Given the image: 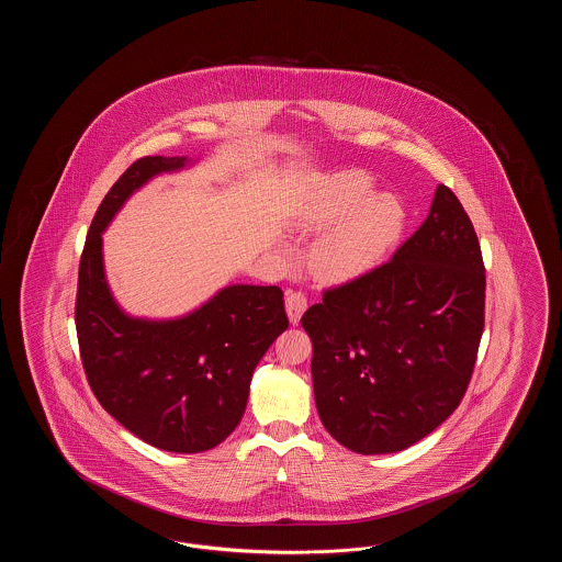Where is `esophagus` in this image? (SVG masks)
<instances>
[{"mask_svg":"<svg viewBox=\"0 0 562 562\" xmlns=\"http://www.w3.org/2000/svg\"><path fill=\"white\" fill-rule=\"evenodd\" d=\"M307 310V296L303 291H289L286 293V314L293 324L301 321L303 312Z\"/></svg>","mask_w":562,"mask_h":562,"instance_id":"1","label":"esophagus"}]
</instances>
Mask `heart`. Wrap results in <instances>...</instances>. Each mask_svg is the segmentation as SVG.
<instances>
[{"label":"heart","instance_id":"b5f03b06","mask_svg":"<svg viewBox=\"0 0 562 562\" xmlns=\"http://www.w3.org/2000/svg\"><path fill=\"white\" fill-rule=\"evenodd\" d=\"M373 179L360 170H348L328 179L303 213L307 229H326L312 261L322 276L349 280L376 266L398 238L404 221L401 202L390 193L371 195Z\"/></svg>","mask_w":562,"mask_h":562}]
</instances>
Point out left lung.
Masks as SVG:
<instances>
[{
    "label": "left lung",
    "mask_w": 562,
    "mask_h": 562,
    "mask_svg": "<svg viewBox=\"0 0 562 562\" xmlns=\"http://www.w3.org/2000/svg\"><path fill=\"white\" fill-rule=\"evenodd\" d=\"M484 289L474 225L438 186L428 218L390 261L326 289L301 318L328 434L353 453L381 454L438 428L474 373Z\"/></svg>",
    "instance_id": "left-lung-1"
}]
</instances>
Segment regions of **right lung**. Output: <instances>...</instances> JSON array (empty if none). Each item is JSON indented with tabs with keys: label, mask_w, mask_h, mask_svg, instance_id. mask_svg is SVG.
Returning <instances> with one entry per match:
<instances>
[{
	"label": "right lung",
	"mask_w": 562,
	"mask_h": 562,
	"mask_svg": "<svg viewBox=\"0 0 562 562\" xmlns=\"http://www.w3.org/2000/svg\"><path fill=\"white\" fill-rule=\"evenodd\" d=\"M186 161L147 156L113 183L86 236L76 296L92 394L134 436L170 453L209 451L236 429L255 367L289 328L280 286H227L179 321H138L115 305L101 234L134 189Z\"/></svg>",
	"instance_id": "right-lung-1"
}]
</instances>
